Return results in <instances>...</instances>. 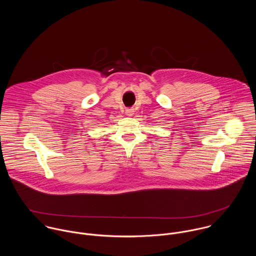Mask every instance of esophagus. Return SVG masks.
Returning a JSON list of instances; mask_svg holds the SVG:
<instances>
[{
  "mask_svg": "<svg viewBox=\"0 0 256 256\" xmlns=\"http://www.w3.org/2000/svg\"><path fill=\"white\" fill-rule=\"evenodd\" d=\"M126 114H127L128 116H132V115L134 114V110H133V108H128V110H126Z\"/></svg>",
  "mask_w": 256,
  "mask_h": 256,
  "instance_id": "34e87169",
  "label": "esophagus"
}]
</instances>
